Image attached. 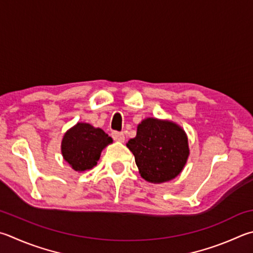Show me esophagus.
<instances>
[{
	"mask_svg": "<svg viewBox=\"0 0 253 253\" xmlns=\"http://www.w3.org/2000/svg\"><path fill=\"white\" fill-rule=\"evenodd\" d=\"M112 137H113V138H114L115 140L119 141V142H123L124 140H125V135H124V132L113 131V132H112Z\"/></svg>",
	"mask_w": 253,
	"mask_h": 253,
	"instance_id": "esophagus-1",
	"label": "esophagus"
}]
</instances>
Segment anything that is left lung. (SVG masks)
Masks as SVG:
<instances>
[{
    "label": "left lung",
    "mask_w": 253,
    "mask_h": 253,
    "mask_svg": "<svg viewBox=\"0 0 253 253\" xmlns=\"http://www.w3.org/2000/svg\"><path fill=\"white\" fill-rule=\"evenodd\" d=\"M127 147L135 156L140 176L153 183L176 178L185 167L189 147L182 128L169 121L146 118L137 126Z\"/></svg>",
    "instance_id": "8db88e82"
}]
</instances>
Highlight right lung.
Instances as JSON below:
<instances>
[{"label":"right lung","instance_id":"1","mask_svg":"<svg viewBox=\"0 0 253 253\" xmlns=\"http://www.w3.org/2000/svg\"><path fill=\"white\" fill-rule=\"evenodd\" d=\"M113 139L100 128L87 123H77L62 140V155L75 171L83 172L97 165L102 150Z\"/></svg>","mask_w":253,"mask_h":253}]
</instances>
